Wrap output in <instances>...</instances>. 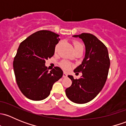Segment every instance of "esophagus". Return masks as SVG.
Instances as JSON below:
<instances>
[{
	"instance_id": "1",
	"label": "esophagus",
	"mask_w": 126,
	"mask_h": 126,
	"mask_svg": "<svg viewBox=\"0 0 126 126\" xmlns=\"http://www.w3.org/2000/svg\"><path fill=\"white\" fill-rule=\"evenodd\" d=\"M68 76V74H67L66 72H63V77H66Z\"/></svg>"
}]
</instances>
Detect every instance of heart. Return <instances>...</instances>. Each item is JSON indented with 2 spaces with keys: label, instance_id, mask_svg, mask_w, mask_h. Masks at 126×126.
Wrapping results in <instances>:
<instances>
[{
  "label": "heart",
  "instance_id": "b5f03b06",
  "mask_svg": "<svg viewBox=\"0 0 126 126\" xmlns=\"http://www.w3.org/2000/svg\"><path fill=\"white\" fill-rule=\"evenodd\" d=\"M58 46H59V43H58V44L56 46L55 49V51H57V49H58ZM74 49H75V48H77V47H78L82 46V45L80 44V43H79L78 41H74ZM60 65H61V66H62V68L66 71L69 70L71 68V63H69V62H66V61H63V62H62V63H61Z\"/></svg>",
  "mask_w": 126,
  "mask_h": 126
}]
</instances>
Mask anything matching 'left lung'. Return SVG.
Here are the masks:
<instances>
[{
	"mask_svg": "<svg viewBox=\"0 0 126 126\" xmlns=\"http://www.w3.org/2000/svg\"><path fill=\"white\" fill-rule=\"evenodd\" d=\"M72 36L83 41L85 55L82 63L74 70L76 74L82 72V76L74 79L69 75L72 85L65 92L72 102L85 104L93 99L105 85L110 64L109 52L106 46L92 34L83 33Z\"/></svg>",
	"mask_w": 126,
	"mask_h": 126,
	"instance_id": "obj_1",
	"label": "left lung"
}]
</instances>
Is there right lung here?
I'll return each mask as SVG.
<instances>
[{
  "label": "right lung",
  "mask_w": 126,
  "mask_h": 126,
  "mask_svg": "<svg viewBox=\"0 0 126 126\" xmlns=\"http://www.w3.org/2000/svg\"><path fill=\"white\" fill-rule=\"evenodd\" d=\"M59 35L49 30H40L20 44L13 62L16 82L29 99L41 101L50 94L53 85L63 76L60 68L49 72L46 60L54 55Z\"/></svg>",
  "instance_id": "obj_1"
}]
</instances>
